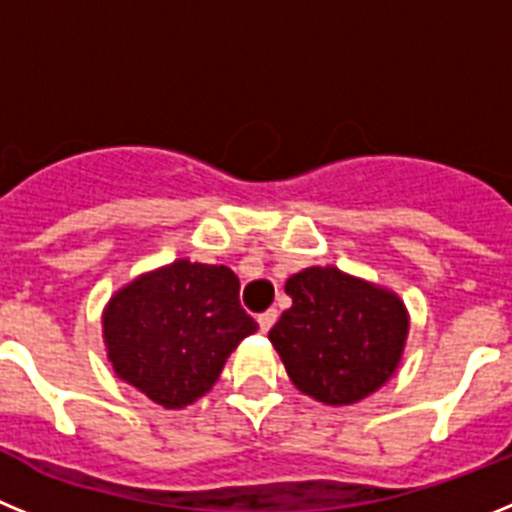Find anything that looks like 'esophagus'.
<instances>
[{
  "mask_svg": "<svg viewBox=\"0 0 512 512\" xmlns=\"http://www.w3.org/2000/svg\"><path fill=\"white\" fill-rule=\"evenodd\" d=\"M277 323V310H266V312H261L259 315V328L264 330H271V325Z\"/></svg>",
  "mask_w": 512,
  "mask_h": 512,
  "instance_id": "obj_1",
  "label": "esophagus"
}]
</instances>
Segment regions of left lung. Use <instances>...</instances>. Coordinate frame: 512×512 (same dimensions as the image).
<instances>
[{
	"instance_id": "left-lung-1",
	"label": "left lung",
	"mask_w": 512,
	"mask_h": 512,
	"mask_svg": "<svg viewBox=\"0 0 512 512\" xmlns=\"http://www.w3.org/2000/svg\"><path fill=\"white\" fill-rule=\"evenodd\" d=\"M292 307L269 330L297 390L325 405H354L395 374L408 310L390 289L310 266L289 277Z\"/></svg>"
}]
</instances>
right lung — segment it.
Listing matches in <instances>:
<instances>
[{
  "mask_svg": "<svg viewBox=\"0 0 512 512\" xmlns=\"http://www.w3.org/2000/svg\"><path fill=\"white\" fill-rule=\"evenodd\" d=\"M228 266L179 259L115 292L102 315L117 377L156 405L187 408L212 390L225 361L259 325Z\"/></svg>",
  "mask_w": 512,
  "mask_h": 512,
  "instance_id": "1",
  "label": "right lung"
}]
</instances>
